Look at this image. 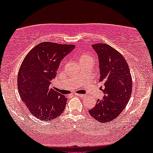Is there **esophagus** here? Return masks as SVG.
I'll use <instances>...</instances> for the list:
<instances>
[{"label": "esophagus", "mask_w": 153, "mask_h": 153, "mask_svg": "<svg viewBox=\"0 0 153 153\" xmlns=\"http://www.w3.org/2000/svg\"><path fill=\"white\" fill-rule=\"evenodd\" d=\"M75 95L78 96L81 98H84V97H86V94H75Z\"/></svg>", "instance_id": "obj_1"}]
</instances>
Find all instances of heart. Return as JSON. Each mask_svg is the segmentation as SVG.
<instances>
[{
    "label": "heart",
    "instance_id": "1",
    "mask_svg": "<svg viewBox=\"0 0 153 153\" xmlns=\"http://www.w3.org/2000/svg\"><path fill=\"white\" fill-rule=\"evenodd\" d=\"M78 58L81 64L86 63V62H91V63H93L94 60L93 55H92L91 53H90L88 52H85L82 53V54H79L78 55Z\"/></svg>",
    "mask_w": 153,
    "mask_h": 153
}]
</instances>
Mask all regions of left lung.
<instances>
[{
	"instance_id": "left-lung-1",
	"label": "left lung",
	"mask_w": 153,
	"mask_h": 153,
	"mask_svg": "<svg viewBox=\"0 0 153 153\" xmlns=\"http://www.w3.org/2000/svg\"><path fill=\"white\" fill-rule=\"evenodd\" d=\"M92 48L98 56L99 82L103 83L104 94L89 114L94 119L105 123L117 117L129 102L132 79L127 61L118 51L105 43L93 44Z\"/></svg>"
}]
</instances>
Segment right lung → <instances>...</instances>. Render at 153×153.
Segmentation results:
<instances>
[{"mask_svg": "<svg viewBox=\"0 0 153 153\" xmlns=\"http://www.w3.org/2000/svg\"><path fill=\"white\" fill-rule=\"evenodd\" d=\"M74 48V45L43 42L24 58L18 75V92L30 113L39 120H52L65 110L67 98L50 84L61 60Z\"/></svg>", "mask_w": 153, "mask_h": 153, "instance_id": "obj_1", "label": "right lung"}]
</instances>
